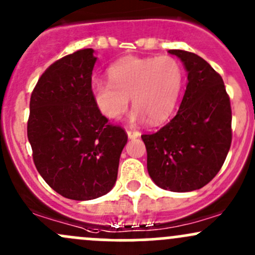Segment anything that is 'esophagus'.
Wrapping results in <instances>:
<instances>
[{
    "mask_svg": "<svg viewBox=\"0 0 255 255\" xmlns=\"http://www.w3.org/2000/svg\"><path fill=\"white\" fill-rule=\"evenodd\" d=\"M127 133H128V137L130 139L137 138V137H139V136H141V133H139L137 130H128Z\"/></svg>",
    "mask_w": 255,
    "mask_h": 255,
    "instance_id": "obj_1",
    "label": "esophagus"
}]
</instances>
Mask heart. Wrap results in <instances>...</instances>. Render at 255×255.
<instances>
[{"label":"heart","mask_w":255,"mask_h":255,"mask_svg":"<svg viewBox=\"0 0 255 255\" xmlns=\"http://www.w3.org/2000/svg\"><path fill=\"white\" fill-rule=\"evenodd\" d=\"M109 81L92 83L91 95L98 111L108 119H118L130 105L131 122L148 119L157 125L174 112L182 89L181 65L172 57L128 56L111 65Z\"/></svg>","instance_id":"1"}]
</instances>
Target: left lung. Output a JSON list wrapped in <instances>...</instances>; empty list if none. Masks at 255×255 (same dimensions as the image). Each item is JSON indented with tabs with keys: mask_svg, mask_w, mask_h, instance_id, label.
<instances>
[{
	"mask_svg": "<svg viewBox=\"0 0 255 255\" xmlns=\"http://www.w3.org/2000/svg\"><path fill=\"white\" fill-rule=\"evenodd\" d=\"M187 72L179 111L165 127L141 137L147 170L163 190L191 192L218 174L231 146V106L223 78L197 54L170 50Z\"/></svg>",
	"mask_w": 255,
	"mask_h": 255,
	"instance_id": "left-lung-1",
	"label": "left lung"
}]
</instances>
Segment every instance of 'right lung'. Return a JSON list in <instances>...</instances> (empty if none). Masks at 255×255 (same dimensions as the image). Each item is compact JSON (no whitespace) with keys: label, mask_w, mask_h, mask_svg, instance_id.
Instances as JSON below:
<instances>
[{"label":"right lung","mask_w":255,"mask_h":255,"mask_svg":"<svg viewBox=\"0 0 255 255\" xmlns=\"http://www.w3.org/2000/svg\"><path fill=\"white\" fill-rule=\"evenodd\" d=\"M94 53L85 48L54 62L30 98L35 166L50 187L74 201L98 198L114 187L128 142L125 131L109 125L92 100Z\"/></svg>","instance_id":"obj_1"}]
</instances>
